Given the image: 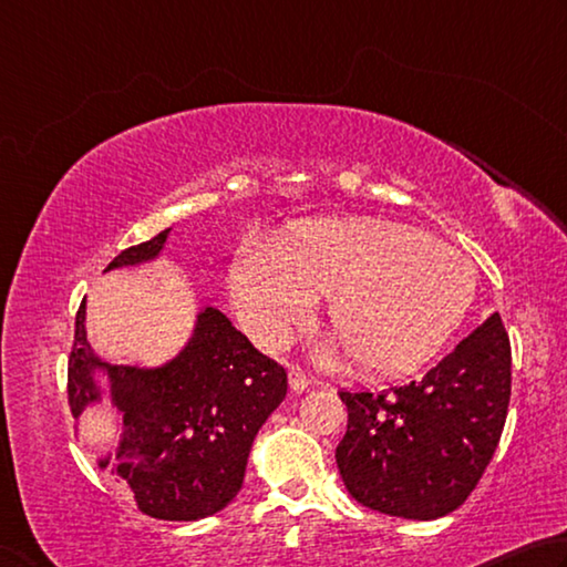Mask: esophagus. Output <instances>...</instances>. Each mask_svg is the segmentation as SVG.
I'll return each instance as SVG.
<instances>
[{
	"mask_svg": "<svg viewBox=\"0 0 567 567\" xmlns=\"http://www.w3.org/2000/svg\"><path fill=\"white\" fill-rule=\"evenodd\" d=\"M289 383H291V389H293L296 393H301V391L309 389L311 379H309V375H306L301 369H291V371H289Z\"/></svg>",
	"mask_w": 567,
	"mask_h": 567,
	"instance_id": "obj_1",
	"label": "esophagus"
}]
</instances>
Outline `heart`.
Wrapping results in <instances>:
<instances>
[{
  "instance_id": "obj_1",
  "label": "heart",
  "mask_w": 567,
  "mask_h": 567,
  "mask_svg": "<svg viewBox=\"0 0 567 567\" xmlns=\"http://www.w3.org/2000/svg\"><path fill=\"white\" fill-rule=\"evenodd\" d=\"M228 291L264 349H281L329 299V323L369 371H409L441 349L473 301L475 271L458 248L381 218L303 224L276 248L236 258ZM336 349V346H333Z\"/></svg>"
}]
</instances>
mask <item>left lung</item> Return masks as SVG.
Instances as JSON below:
<instances>
[{
  "label": "left lung",
  "instance_id": "8db88e82",
  "mask_svg": "<svg viewBox=\"0 0 567 567\" xmlns=\"http://www.w3.org/2000/svg\"><path fill=\"white\" fill-rule=\"evenodd\" d=\"M339 395L349 429L336 463L353 498L395 518H443L498 449L511 403L508 333L493 313L423 379Z\"/></svg>",
  "mask_w": 567,
  "mask_h": 567
}]
</instances>
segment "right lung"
Instances as JSON below:
<instances>
[{
    "label": "right lung",
    "instance_id": "right-lung-1",
    "mask_svg": "<svg viewBox=\"0 0 567 567\" xmlns=\"http://www.w3.org/2000/svg\"><path fill=\"white\" fill-rule=\"evenodd\" d=\"M168 231L126 248L106 271L154 261ZM84 321L86 303L76 311L69 355L72 415L79 421L106 395L122 419L116 449L96 461L99 468L112 463L138 511L152 518L202 520L224 511L241 491L256 433L286 399L284 365L258 353L214 306L198 311L184 349L154 369L99 359Z\"/></svg>",
    "mask_w": 567,
    "mask_h": 567
}]
</instances>
